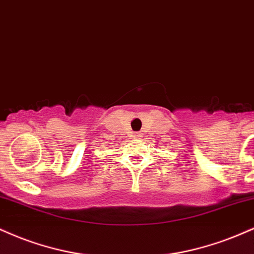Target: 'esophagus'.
<instances>
[{
  "instance_id": "34e87169",
  "label": "esophagus",
  "mask_w": 254,
  "mask_h": 254,
  "mask_svg": "<svg viewBox=\"0 0 254 254\" xmlns=\"http://www.w3.org/2000/svg\"><path fill=\"white\" fill-rule=\"evenodd\" d=\"M135 137H136V138H137V137H139V135H138V133H136V135H135Z\"/></svg>"
}]
</instances>
